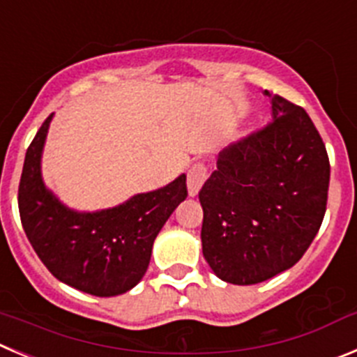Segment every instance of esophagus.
I'll list each match as a JSON object with an SVG mask.
<instances>
[{
  "label": "esophagus",
  "mask_w": 357,
  "mask_h": 357,
  "mask_svg": "<svg viewBox=\"0 0 357 357\" xmlns=\"http://www.w3.org/2000/svg\"><path fill=\"white\" fill-rule=\"evenodd\" d=\"M206 179H208V167H206L202 162H195L194 165L190 167L188 179H186L190 197H195V195L199 194V190L202 188Z\"/></svg>",
  "instance_id": "1"
}]
</instances>
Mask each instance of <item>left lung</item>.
Masks as SVG:
<instances>
[{
    "label": "left lung",
    "instance_id": "obj_1",
    "mask_svg": "<svg viewBox=\"0 0 357 357\" xmlns=\"http://www.w3.org/2000/svg\"><path fill=\"white\" fill-rule=\"evenodd\" d=\"M271 109L268 125L220 153L199 192L202 254L227 284H259L292 268L324 218L329 158L322 137L299 105L273 95Z\"/></svg>",
    "mask_w": 357,
    "mask_h": 357
}]
</instances>
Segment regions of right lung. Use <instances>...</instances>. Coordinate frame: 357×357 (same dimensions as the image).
Returning <instances> with one entry per match:
<instances>
[{
  "label": "right lung",
  "instance_id": "1",
  "mask_svg": "<svg viewBox=\"0 0 357 357\" xmlns=\"http://www.w3.org/2000/svg\"><path fill=\"white\" fill-rule=\"evenodd\" d=\"M52 114L26 151L19 183V213L26 236L45 268L63 284L98 298L123 294L139 284L153 241L188 195L181 174L163 188L137 194L96 213L66 208L45 188L40 160Z\"/></svg>",
  "mask_w": 357,
  "mask_h": 357
}]
</instances>
